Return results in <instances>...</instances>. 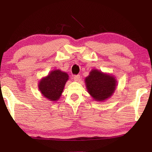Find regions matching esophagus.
Segmentation results:
<instances>
[{
    "label": "esophagus",
    "instance_id": "1",
    "mask_svg": "<svg viewBox=\"0 0 152 152\" xmlns=\"http://www.w3.org/2000/svg\"><path fill=\"white\" fill-rule=\"evenodd\" d=\"M74 80L76 82H78L80 80V75H76L74 76Z\"/></svg>",
    "mask_w": 152,
    "mask_h": 152
}]
</instances>
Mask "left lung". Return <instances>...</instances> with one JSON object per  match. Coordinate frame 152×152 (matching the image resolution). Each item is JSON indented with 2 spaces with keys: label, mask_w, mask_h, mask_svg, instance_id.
Returning a JSON list of instances; mask_svg holds the SVG:
<instances>
[{
  "label": "left lung",
  "mask_w": 152,
  "mask_h": 152,
  "mask_svg": "<svg viewBox=\"0 0 152 152\" xmlns=\"http://www.w3.org/2000/svg\"><path fill=\"white\" fill-rule=\"evenodd\" d=\"M87 91L96 101L103 102L114 93L118 82L110 74L93 69L85 79Z\"/></svg>",
  "instance_id": "1"
}]
</instances>
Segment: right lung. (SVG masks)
Returning a JSON list of instances; mask_svg holds the SVG:
<instances>
[{
    "instance_id": "1",
    "label": "right lung",
    "mask_w": 152,
    "mask_h": 152,
    "mask_svg": "<svg viewBox=\"0 0 152 152\" xmlns=\"http://www.w3.org/2000/svg\"><path fill=\"white\" fill-rule=\"evenodd\" d=\"M66 72L59 69L53 70L38 83V89L45 98L56 102L61 97L66 82L69 80Z\"/></svg>"
}]
</instances>
